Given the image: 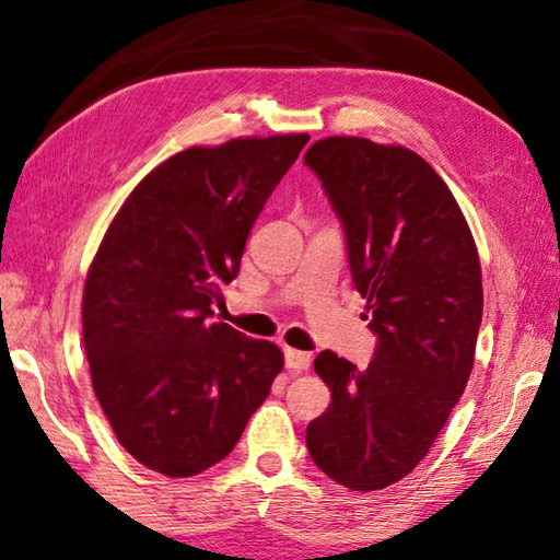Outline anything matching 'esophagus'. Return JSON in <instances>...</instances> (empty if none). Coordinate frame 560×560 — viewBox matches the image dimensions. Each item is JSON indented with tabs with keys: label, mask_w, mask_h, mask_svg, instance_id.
I'll return each mask as SVG.
<instances>
[{
	"label": "esophagus",
	"mask_w": 560,
	"mask_h": 560,
	"mask_svg": "<svg viewBox=\"0 0 560 560\" xmlns=\"http://www.w3.org/2000/svg\"><path fill=\"white\" fill-rule=\"evenodd\" d=\"M285 366L290 371H307L310 366V354L298 349H285Z\"/></svg>",
	"instance_id": "1"
}]
</instances>
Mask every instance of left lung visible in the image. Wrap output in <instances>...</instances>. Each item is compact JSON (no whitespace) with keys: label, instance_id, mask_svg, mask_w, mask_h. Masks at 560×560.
<instances>
[{"label":"left lung","instance_id":"obj_1","mask_svg":"<svg viewBox=\"0 0 560 560\" xmlns=\"http://www.w3.org/2000/svg\"><path fill=\"white\" fill-rule=\"evenodd\" d=\"M347 241L376 335L366 369L319 351L331 404L307 425L312 463L374 492L428 455L467 386L482 325V268L463 211L423 156L364 137L305 154Z\"/></svg>","mask_w":560,"mask_h":560}]
</instances>
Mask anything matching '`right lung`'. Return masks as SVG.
<instances>
[{"label":"right lung","mask_w":560,"mask_h":560,"mask_svg":"<svg viewBox=\"0 0 560 560\" xmlns=\"http://www.w3.org/2000/svg\"><path fill=\"white\" fill-rule=\"evenodd\" d=\"M310 135L241 137L170 156L135 186L83 290L93 390L120 445L166 477L231 453L282 351L213 322L221 285Z\"/></svg>","instance_id":"1"}]
</instances>
